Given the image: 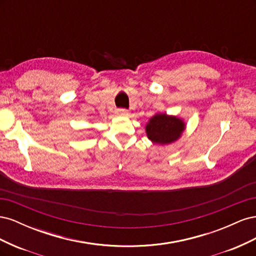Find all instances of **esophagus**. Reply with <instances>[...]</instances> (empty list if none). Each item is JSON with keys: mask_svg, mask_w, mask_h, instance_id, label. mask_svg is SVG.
Instances as JSON below:
<instances>
[{"mask_svg": "<svg viewBox=\"0 0 256 256\" xmlns=\"http://www.w3.org/2000/svg\"><path fill=\"white\" fill-rule=\"evenodd\" d=\"M116 114L120 115V116H127L128 115V111L125 109H118L116 110Z\"/></svg>", "mask_w": 256, "mask_h": 256, "instance_id": "1", "label": "esophagus"}]
</instances>
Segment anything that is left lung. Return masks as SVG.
Listing matches in <instances>:
<instances>
[{"label": "left lung", "instance_id": "1", "mask_svg": "<svg viewBox=\"0 0 256 256\" xmlns=\"http://www.w3.org/2000/svg\"><path fill=\"white\" fill-rule=\"evenodd\" d=\"M186 129L184 122L174 115L157 113L146 124V136L154 144L166 145L180 138Z\"/></svg>", "mask_w": 256, "mask_h": 256}]
</instances>
